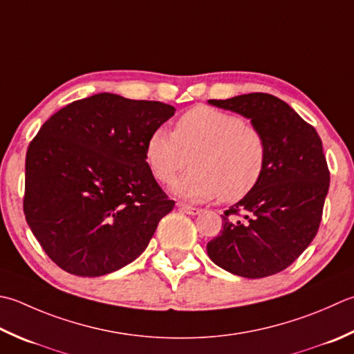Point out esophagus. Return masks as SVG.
Wrapping results in <instances>:
<instances>
[{
    "instance_id": "esophagus-1",
    "label": "esophagus",
    "mask_w": 354,
    "mask_h": 354,
    "mask_svg": "<svg viewBox=\"0 0 354 354\" xmlns=\"http://www.w3.org/2000/svg\"><path fill=\"white\" fill-rule=\"evenodd\" d=\"M179 210L187 213V214H192V216H195V214H199V209H196V207H192V205H187V204H179Z\"/></svg>"
}]
</instances>
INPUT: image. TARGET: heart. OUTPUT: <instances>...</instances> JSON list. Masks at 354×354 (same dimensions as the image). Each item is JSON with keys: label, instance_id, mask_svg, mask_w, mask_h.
<instances>
[{"label": "heart", "instance_id": "obj_1", "mask_svg": "<svg viewBox=\"0 0 354 354\" xmlns=\"http://www.w3.org/2000/svg\"><path fill=\"white\" fill-rule=\"evenodd\" d=\"M192 170L171 185V193L189 203L221 196L239 201L261 181L267 144L261 131L242 118L212 107H195L176 121L175 130L156 129L145 144L153 176L171 183L190 164Z\"/></svg>", "mask_w": 354, "mask_h": 354}]
</instances>
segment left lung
<instances>
[{"label":"left lung","mask_w":354,"mask_h":354,"mask_svg":"<svg viewBox=\"0 0 354 354\" xmlns=\"http://www.w3.org/2000/svg\"><path fill=\"white\" fill-rule=\"evenodd\" d=\"M214 107L250 120L267 144L258 185L223 214V230L207 244L214 264L242 278H266L286 270L316 236L330 171L322 141L287 102L268 93L209 100ZM239 211L244 220H233Z\"/></svg>","instance_id":"left-lung-1"}]
</instances>
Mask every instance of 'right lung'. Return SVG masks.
I'll return each mask as SVG.
<instances>
[{
	"mask_svg": "<svg viewBox=\"0 0 354 354\" xmlns=\"http://www.w3.org/2000/svg\"><path fill=\"white\" fill-rule=\"evenodd\" d=\"M175 112L159 101L96 93L43 124L26 155L24 214L58 267L96 278L147 248L175 201L153 178L145 144Z\"/></svg>",
	"mask_w": 354,
	"mask_h": 354,
	"instance_id": "1",
	"label": "right lung"
}]
</instances>
